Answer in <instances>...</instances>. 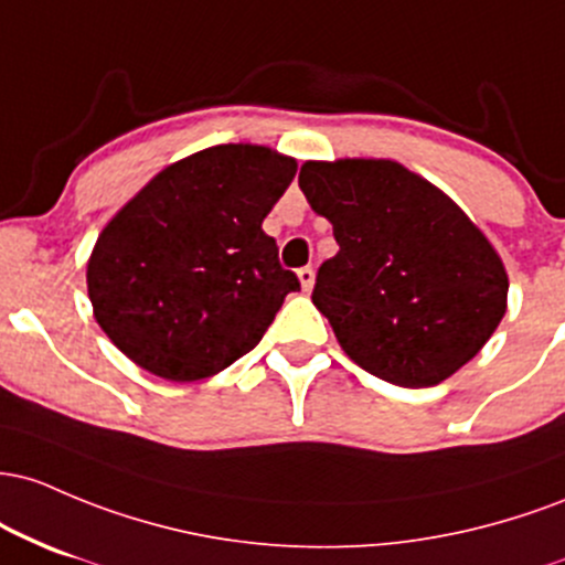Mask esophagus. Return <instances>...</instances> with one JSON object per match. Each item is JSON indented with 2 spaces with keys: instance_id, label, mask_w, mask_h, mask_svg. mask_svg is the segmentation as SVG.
Listing matches in <instances>:
<instances>
[{
  "instance_id": "esophagus-1",
  "label": "esophagus",
  "mask_w": 565,
  "mask_h": 565,
  "mask_svg": "<svg viewBox=\"0 0 565 565\" xmlns=\"http://www.w3.org/2000/svg\"><path fill=\"white\" fill-rule=\"evenodd\" d=\"M296 275H299L303 290H312V285H315V269H312V266H301Z\"/></svg>"
}]
</instances>
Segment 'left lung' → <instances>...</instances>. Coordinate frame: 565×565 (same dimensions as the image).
Returning a JSON list of instances; mask_svg holds the SVG:
<instances>
[{"instance_id": "left-lung-1", "label": "left lung", "mask_w": 565, "mask_h": 565, "mask_svg": "<svg viewBox=\"0 0 565 565\" xmlns=\"http://www.w3.org/2000/svg\"><path fill=\"white\" fill-rule=\"evenodd\" d=\"M299 186L339 243L317 269L312 301L354 363L419 390L483 350L510 282L451 198L392 160L303 162Z\"/></svg>"}]
</instances>
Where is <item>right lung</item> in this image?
<instances>
[{"instance_id": "right-lung-1", "label": "right lung", "mask_w": 565, "mask_h": 565, "mask_svg": "<svg viewBox=\"0 0 565 565\" xmlns=\"http://www.w3.org/2000/svg\"><path fill=\"white\" fill-rule=\"evenodd\" d=\"M294 175L290 157L224 143L146 183L87 262L95 320L114 347L168 382H200L248 354L301 290L262 230Z\"/></svg>"}]
</instances>
